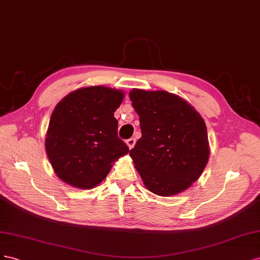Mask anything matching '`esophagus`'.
I'll return each instance as SVG.
<instances>
[{"label": "esophagus", "instance_id": "34e87169", "mask_svg": "<svg viewBox=\"0 0 260 260\" xmlns=\"http://www.w3.org/2000/svg\"><path fill=\"white\" fill-rule=\"evenodd\" d=\"M126 144H127L129 149H132V148L134 147L135 144H136V139H135V138H129V139L126 140Z\"/></svg>", "mask_w": 260, "mask_h": 260}]
</instances>
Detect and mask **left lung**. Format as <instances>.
Segmentation results:
<instances>
[{"label": "left lung", "mask_w": 260, "mask_h": 260, "mask_svg": "<svg viewBox=\"0 0 260 260\" xmlns=\"http://www.w3.org/2000/svg\"><path fill=\"white\" fill-rule=\"evenodd\" d=\"M129 99L142 129L129 155L145 186L159 196L188 188L209 159L204 118L187 101L167 91L133 89Z\"/></svg>", "instance_id": "8db88e82"}]
</instances>
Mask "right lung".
I'll use <instances>...</instances> for the list:
<instances>
[{
    "instance_id": "right-lung-1",
    "label": "right lung",
    "mask_w": 260,
    "mask_h": 260,
    "mask_svg": "<svg viewBox=\"0 0 260 260\" xmlns=\"http://www.w3.org/2000/svg\"><path fill=\"white\" fill-rule=\"evenodd\" d=\"M124 93L94 86L78 89L57 103L51 115L46 150L54 172L74 187L101 183L112 162L129 149L117 136L114 112Z\"/></svg>"
}]
</instances>
